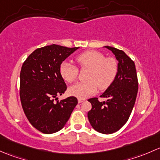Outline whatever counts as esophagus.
<instances>
[{"instance_id":"obj_1","label":"esophagus","mask_w":160,"mask_h":160,"mask_svg":"<svg viewBox=\"0 0 160 160\" xmlns=\"http://www.w3.org/2000/svg\"><path fill=\"white\" fill-rule=\"evenodd\" d=\"M85 99H84V98H78V103H82V102H84L85 101Z\"/></svg>"}]
</instances>
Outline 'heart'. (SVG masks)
<instances>
[{
  "instance_id": "1",
  "label": "heart",
  "mask_w": 160,
  "mask_h": 160,
  "mask_svg": "<svg viewBox=\"0 0 160 160\" xmlns=\"http://www.w3.org/2000/svg\"><path fill=\"white\" fill-rule=\"evenodd\" d=\"M76 62L82 68H88L85 82H78L69 88L70 95L78 98H85L98 90L105 89L111 85L118 72V64L112 58H105L96 51H87L76 58ZM60 74L64 80L73 82L78 77V71L75 65L63 62L60 65Z\"/></svg>"
}]
</instances>
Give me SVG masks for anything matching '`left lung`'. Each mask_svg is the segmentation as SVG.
<instances>
[{
  "instance_id": "left-lung-1",
  "label": "left lung",
  "mask_w": 160,
  "mask_h": 160,
  "mask_svg": "<svg viewBox=\"0 0 160 160\" xmlns=\"http://www.w3.org/2000/svg\"><path fill=\"white\" fill-rule=\"evenodd\" d=\"M114 54L118 61V72L115 80L101 97L88 100L92 109L88 118L94 129L102 134H112L121 129L129 119L138 92V79L134 62L123 51L105 46Z\"/></svg>"
}]
</instances>
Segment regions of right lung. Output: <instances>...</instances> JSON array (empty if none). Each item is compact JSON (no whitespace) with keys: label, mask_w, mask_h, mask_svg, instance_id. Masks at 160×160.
Instances as JSON below:
<instances>
[{"label":"right lung","mask_w":160,"mask_h":160,"mask_svg":"<svg viewBox=\"0 0 160 160\" xmlns=\"http://www.w3.org/2000/svg\"><path fill=\"white\" fill-rule=\"evenodd\" d=\"M79 48L51 44L36 49L24 62L20 74V98L26 117L42 132H58L78 104L75 97L61 101L67 86L60 74L61 64Z\"/></svg>","instance_id":"right-lung-1"}]
</instances>
